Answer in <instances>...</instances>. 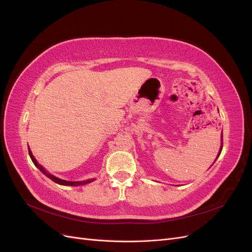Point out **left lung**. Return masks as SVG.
Wrapping results in <instances>:
<instances>
[{"label": "left lung", "instance_id": "obj_1", "mask_svg": "<svg viewBox=\"0 0 252 252\" xmlns=\"http://www.w3.org/2000/svg\"><path fill=\"white\" fill-rule=\"evenodd\" d=\"M222 149H223V134H222V145H220V152H219V155H218L217 158H219V156L220 155V151H222Z\"/></svg>", "mask_w": 252, "mask_h": 252}]
</instances>
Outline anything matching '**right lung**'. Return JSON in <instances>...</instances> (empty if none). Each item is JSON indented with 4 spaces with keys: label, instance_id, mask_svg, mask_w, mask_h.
I'll use <instances>...</instances> for the list:
<instances>
[{
    "label": "right lung",
    "instance_id": "add662e5",
    "mask_svg": "<svg viewBox=\"0 0 252 252\" xmlns=\"http://www.w3.org/2000/svg\"><path fill=\"white\" fill-rule=\"evenodd\" d=\"M28 152H29V156H30V158H32V161L33 162V164L37 167V168H39L45 175H46L47 178H49L50 180H52L53 182H56L57 184H60V185H66V186H79V185H84V184H87V183H90V182H93L94 180H87V181H82V182H69V181H64V180H61V179H59V178H57V177H55V175H52V174H50V173H48V172H46L45 171V169L43 168V167L36 162V159L34 158V157L32 156V151H30V149H28Z\"/></svg>",
    "mask_w": 252,
    "mask_h": 252
}]
</instances>
